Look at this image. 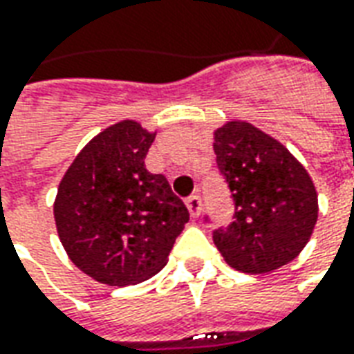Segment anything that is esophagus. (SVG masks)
Returning <instances> with one entry per match:
<instances>
[{
	"label": "esophagus",
	"instance_id": "esophagus-1",
	"mask_svg": "<svg viewBox=\"0 0 354 354\" xmlns=\"http://www.w3.org/2000/svg\"><path fill=\"white\" fill-rule=\"evenodd\" d=\"M185 205H187L189 214H192L194 218H197V216L201 214V197H199V195H192V197H187Z\"/></svg>",
	"mask_w": 354,
	"mask_h": 354
}]
</instances>
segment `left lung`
Here are the masks:
<instances>
[{
  "label": "left lung",
  "instance_id": "1",
  "mask_svg": "<svg viewBox=\"0 0 354 354\" xmlns=\"http://www.w3.org/2000/svg\"><path fill=\"white\" fill-rule=\"evenodd\" d=\"M214 155L234 203V220L212 232L224 261L247 274L272 272L293 261L318 218L315 184L303 165L249 122L218 128ZM203 220L212 222L209 214Z\"/></svg>",
  "mask_w": 354,
  "mask_h": 354
}]
</instances>
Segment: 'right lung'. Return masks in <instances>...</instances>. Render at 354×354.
<instances>
[{
    "instance_id": "right-lung-1",
    "label": "right lung",
    "mask_w": 354,
    "mask_h": 354,
    "mask_svg": "<svg viewBox=\"0 0 354 354\" xmlns=\"http://www.w3.org/2000/svg\"><path fill=\"white\" fill-rule=\"evenodd\" d=\"M155 134L122 120L95 136L59 184L55 224L78 268L107 286L149 280L189 212L169 180L145 169Z\"/></svg>"
}]
</instances>
